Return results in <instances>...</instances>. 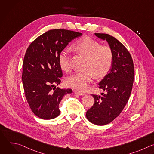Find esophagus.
Here are the masks:
<instances>
[{"instance_id":"esophagus-1","label":"esophagus","mask_w":154,"mask_h":154,"mask_svg":"<svg viewBox=\"0 0 154 154\" xmlns=\"http://www.w3.org/2000/svg\"><path fill=\"white\" fill-rule=\"evenodd\" d=\"M74 93H75V94H78L80 96H85V95H86V94L85 93L80 92V91H74Z\"/></svg>"}]
</instances>
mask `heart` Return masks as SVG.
<instances>
[{
	"label": "heart",
	"mask_w": 154,
	"mask_h": 154,
	"mask_svg": "<svg viewBox=\"0 0 154 154\" xmlns=\"http://www.w3.org/2000/svg\"><path fill=\"white\" fill-rule=\"evenodd\" d=\"M72 49L77 54L86 57L82 72H77L69 77L66 85L72 88L85 91L93 80L95 75L100 78L105 76L111 69L113 62V52L108 46H101L100 43L90 36H85L75 41ZM60 68L65 72L72 69L71 55L68 49L62 50L58 57Z\"/></svg>",
	"instance_id": "heart-1"
}]
</instances>
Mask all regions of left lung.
<instances>
[{"label":"left lung","instance_id":"8db88e82","mask_svg":"<svg viewBox=\"0 0 154 154\" xmlns=\"http://www.w3.org/2000/svg\"><path fill=\"white\" fill-rule=\"evenodd\" d=\"M100 39H106L113 52V62L109 72L99 83V88L106 93L102 96L91 94L94 99L93 106L86 116L91 123L103 125L118 117L130 97L132 90L135 69L128 51L115 37L106 33H95Z\"/></svg>","mask_w":154,"mask_h":154}]
</instances>
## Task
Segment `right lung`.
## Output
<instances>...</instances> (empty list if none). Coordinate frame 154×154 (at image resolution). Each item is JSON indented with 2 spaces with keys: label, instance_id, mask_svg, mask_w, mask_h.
<instances>
[{
  "label": "right lung",
  "instance_id": "obj_1",
  "mask_svg": "<svg viewBox=\"0 0 154 154\" xmlns=\"http://www.w3.org/2000/svg\"><path fill=\"white\" fill-rule=\"evenodd\" d=\"M82 33L65 29L50 30L36 38L28 47L22 74L25 96L32 112L43 119H51L60 113L59 103L71 89L56 85L63 76L58 57L72 39Z\"/></svg>",
  "mask_w": 154,
  "mask_h": 154
}]
</instances>
